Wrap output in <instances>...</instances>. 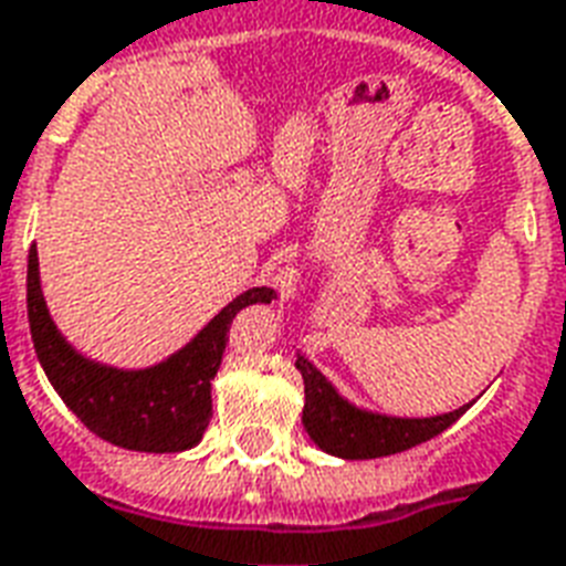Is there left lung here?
<instances>
[{
    "label": "left lung",
    "mask_w": 566,
    "mask_h": 566,
    "mask_svg": "<svg viewBox=\"0 0 566 566\" xmlns=\"http://www.w3.org/2000/svg\"><path fill=\"white\" fill-rule=\"evenodd\" d=\"M305 384L303 426L308 438L338 459H380L411 450L450 429L471 405L438 417H387L347 401L305 357H296Z\"/></svg>",
    "instance_id": "8db88e82"
}]
</instances>
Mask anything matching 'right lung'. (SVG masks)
Listing matches in <instances>:
<instances>
[{"instance_id": "1", "label": "right lung", "mask_w": 566, "mask_h": 566, "mask_svg": "<svg viewBox=\"0 0 566 566\" xmlns=\"http://www.w3.org/2000/svg\"><path fill=\"white\" fill-rule=\"evenodd\" d=\"M272 300V287H251L161 363L149 368L104 366L74 350L56 329L41 294L38 251H29L27 308L38 363L90 432L137 453H182L200 443L212 417V378L228 345L230 321L245 305Z\"/></svg>"}]
</instances>
